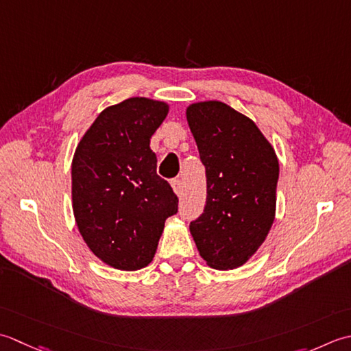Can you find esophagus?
Instances as JSON below:
<instances>
[{
	"label": "esophagus",
	"mask_w": 351,
	"mask_h": 351,
	"mask_svg": "<svg viewBox=\"0 0 351 351\" xmlns=\"http://www.w3.org/2000/svg\"><path fill=\"white\" fill-rule=\"evenodd\" d=\"M171 186H173V191L176 192L177 195H180L183 192V183H182L180 178H176V180L171 182Z\"/></svg>",
	"instance_id": "esophagus-1"
}]
</instances>
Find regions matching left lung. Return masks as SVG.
Listing matches in <instances>:
<instances>
[{
	"instance_id": "left-lung-1",
	"label": "left lung",
	"mask_w": 351,
	"mask_h": 351,
	"mask_svg": "<svg viewBox=\"0 0 351 351\" xmlns=\"http://www.w3.org/2000/svg\"><path fill=\"white\" fill-rule=\"evenodd\" d=\"M186 119L207 177L206 206L191 234L210 268H239L274 223L276 152L254 121L217 99L189 104Z\"/></svg>"
}]
</instances>
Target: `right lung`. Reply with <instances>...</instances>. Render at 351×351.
Listing matches in <instances>:
<instances>
[{
  "instance_id": "obj_1",
  "label": "right lung",
  "mask_w": 351,
  "mask_h": 351,
  "mask_svg": "<svg viewBox=\"0 0 351 351\" xmlns=\"http://www.w3.org/2000/svg\"><path fill=\"white\" fill-rule=\"evenodd\" d=\"M169 106L132 97L106 107L73 157V210L83 241L99 261L136 271L153 261L178 199L156 174L149 139Z\"/></svg>"
}]
</instances>
